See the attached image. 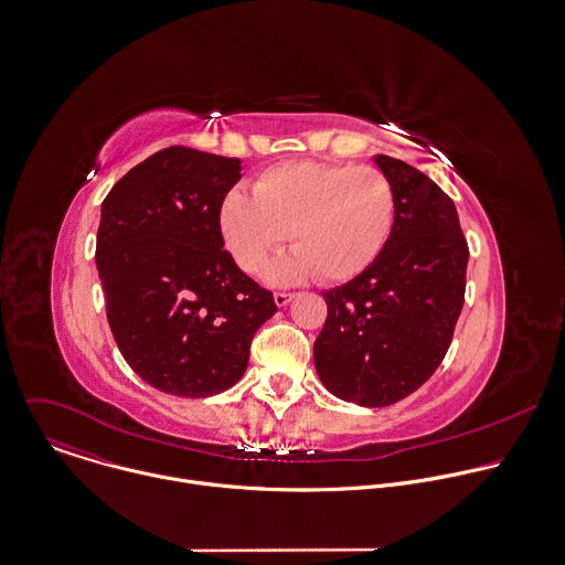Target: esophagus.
<instances>
[{"instance_id": "obj_1", "label": "esophagus", "mask_w": 565, "mask_h": 565, "mask_svg": "<svg viewBox=\"0 0 565 565\" xmlns=\"http://www.w3.org/2000/svg\"><path fill=\"white\" fill-rule=\"evenodd\" d=\"M292 297H295V292H286V290H279V292H275V303H277L279 308H284V306H288V303L292 301Z\"/></svg>"}]
</instances>
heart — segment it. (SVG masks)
Masks as SVG:
<instances>
[{
	"label": "heart",
	"mask_w": 565,
	"mask_h": 565,
	"mask_svg": "<svg viewBox=\"0 0 565 565\" xmlns=\"http://www.w3.org/2000/svg\"><path fill=\"white\" fill-rule=\"evenodd\" d=\"M394 220V186L367 164H279L257 175L253 195L231 189L220 204L222 237L246 273H259L290 231L295 248L270 268L277 281L361 275L383 253Z\"/></svg>",
	"instance_id": "heart-1"
}]
</instances>
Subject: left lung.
I'll list each match as a JSON object with an SVG mask.
<instances>
[{"label": "left lung", "mask_w": 565, "mask_h": 565, "mask_svg": "<svg viewBox=\"0 0 565 565\" xmlns=\"http://www.w3.org/2000/svg\"><path fill=\"white\" fill-rule=\"evenodd\" d=\"M396 193L394 231L370 268L323 292L315 341L321 383L341 401L387 407L443 363L465 306L469 244L454 200L423 171L376 158Z\"/></svg>", "instance_id": "left-lung-1"}]
</instances>
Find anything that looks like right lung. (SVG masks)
Segmentation results:
<instances>
[{
	"instance_id": "1",
	"label": "right lung",
	"mask_w": 565,
	"mask_h": 565,
	"mask_svg": "<svg viewBox=\"0 0 565 565\" xmlns=\"http://www.w3.org/2000/svg\"><path fill=\"white\" fill-rule=\"evenodd\" d=\"M239 158L167 147L129 169L103 200L96 268L127 365L151 387L206 398L246 372L273 292L224 248L220 204Z\"/></svg>"
}]
</instances>
